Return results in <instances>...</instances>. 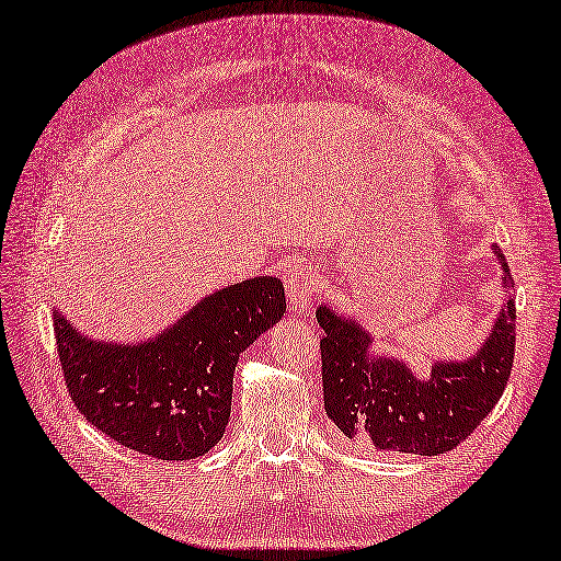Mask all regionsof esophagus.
Returning <instances> with one entry per match:
<instances>
[{
  "label": "esophagus",
  "instance_id": "34e87169",
  "mask_svg": "<svg viewBox=\"0 0 561 561\" xmlns=\"http://www.w3.org/2000/svg\"><path fill=\"white\" fill-rule=\"evenodd\" d=\"M285 293H288L290 307L295 313H307L313 293H317V271L307 264H297L285 273Z\"/></svg>",
  "mask_w": 561,
  "mask_h": 561
}]
</instances>
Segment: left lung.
Segmentation results:
<instances>
[{
  "label": "left lung",
  "mask_w": 561,
  "mask_h": 561,
  "mask_svg": "<svg viewBox=\"0 0 561 561\" xmlns=\"http://www.w3.org/2000/svg\"><path fill=\"white\" fill-rule=\"evenodd\" d=\"M504 290L510 293V266L497 248ZM323 328V404L325 414L352 443H371L386 453L443 455L476 431L512 374L516 345L514 297L504 307L485 343L463 362H435L426 378L412 374L400 357L374 352V337L345 313L317 307Z\"/></svg>",
  "instance_id": "8db88e82"
}]
</instances>
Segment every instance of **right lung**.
<instances>
[{"label":"right lung","instance_id":"add662e5","mask_svg":"<svg viewBox=\"0 0 561 561\" xmlns=\"http://www.w3.org/2000/svg\"><path fill=\"white\" fill-rule=\"evenodd\" d=\"M285 313L283 283L256 276L216 290L140 343L92 340L54 309L66 388L106 438L167 461L224 438L240 352Z\"/></svg>","mask_w":561,"mask_h":561}]
</instances>
